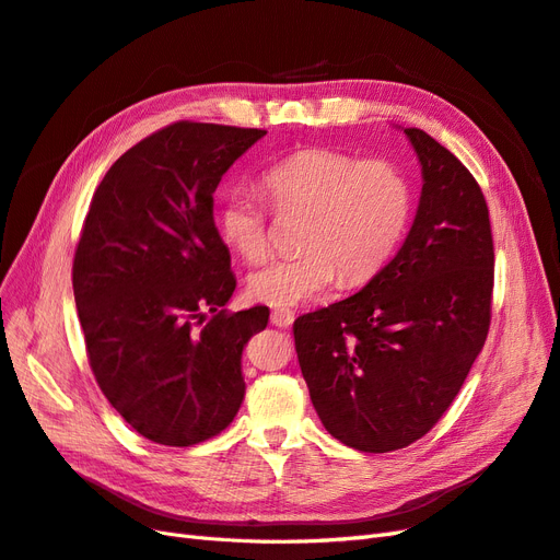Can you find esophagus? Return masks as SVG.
<instances>
[{"label":"esophagus","instance_id":"1","mask_svg":"<svg viewBox=\"0 0 560 560\" xmlns=\"http://www.w3.org/2000/svg\"><path fill=\"white\" fill-rule=\"evenodd\" d=\"M295 322V314L291 310H275L271 312V324L279 328H289Z\"/></svg>","mask_w":560,"mask_h":560}]
</instances>
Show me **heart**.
Returning <instances> with one entry per match:
<instances>
[{
    "instance_id": "obj_1",
    "label": "heart",
    "mask_w": 560,
    "mask_h": 560,
    "mask_svg": "<svg viewBox=\"0 0 560 560\" xmlns=\"http://www.w3.org/2000/svg\"><path fill=\"white\" fill-rule=\"evenodd\" d=\"M260 185L277 213H307L291 258H275L248 277L255 300L293 307L340 279L361 283L385 267L408 228L412 189L387 159H359L330 148L295 150L265 168ZM218 232L244 260L269 253V211L246 189L220 201Z\"/></svg>"
}]
</instances>
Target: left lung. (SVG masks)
I'll return each instance as SVG.
<instances>
[{
  "label": "left lung",
  "instance_id": "obj_1",
  "mask_svg": "<svg viewBox=\"0 0 560 560\" xmlns=\"http://www.w3.org/2000/svg\"><path fill=\"white\" fill-rule=\"evenodd\" d=\"M404 133L424 180L404 246L357 295L293 324L318 418L361 453L406 448L441 420L492 316L494 248L483 191L429 133Z\"/></svg>",
  "mask_w": 560,
  "mask_h": 560
}]
</instances>
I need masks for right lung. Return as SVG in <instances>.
Masks as SVG:
<instances>
[{
  "label": "right lung",
  "instance_id": "1",
  "mask_svg": "<svg viewBox=\"0 0 560 560\" xmlns=\"http://www.w3.org/2000/svg\"><path fill=\"white\" fill-rule=\"evenodd\" d=\"M267 131L175 121L95 187L72 262L89 365L140 436L187 448L242 408V351L269 310H222L236 289L213 222L225 171Z\"/></svg>",
  "mask_w": 560,
  "mask_h": 560
}]
</instances>
